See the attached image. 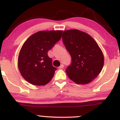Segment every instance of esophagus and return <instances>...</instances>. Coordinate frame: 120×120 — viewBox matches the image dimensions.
<instances>
[{
  "instance_id": "esophagus-1",
  "label": "esophagus",
  "mask_w": 120,
  "mask_h": 120,
  "mask_svg": "<svg viewBox=\"0 0 120 120\" xmlns=\"http://www.w3.org/2000/svg\"><path fill=\"white\" fill-rule=\"evenodd\" d=\"M64 68V65L63 64H61V65H60V66H59V69H62V68Z\"/></svg>"
}]
</instances>
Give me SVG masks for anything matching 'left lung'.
I'll use <instances>...</instances> for the list:
<instances>
[{
  "instance_id": "obj_1",
  "label": "left lung",
  "mask_w": 120,
  "mask_h": 120,
  "mask_svg": "<svg viewBox=\"0 0 120 120\" xmlns=\"http://www.w3.org/2000/svg\"><path fill=\"white\" fill-rule=\"evenodd\" d=\"M63 41L72 63L66 70L77 84H88L98 77L104 65V56L97 42L88 34L78 30L63 31Z\"/></svg>"
}]
</instances>
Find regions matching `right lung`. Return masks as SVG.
Listing matches in <instances>:
<instances>
[{
    "mask_svg": "<svg viewBox=\"0 0 120 120\" xmlns=\"http://www.w3.org/2000/svg\"><path fill=\"white\" fill-rule=\"evenodd\" d=\"M63 31H41L34 34L22 45L18 67L22 77L34 85H45L52 80L56 68L48 52L61 39Z\"/></svg>",
    "mask_w": 120,
    "mask_h": 120,
    "instance_id": "1",
    "label": "right lung"
}]
</instances>
